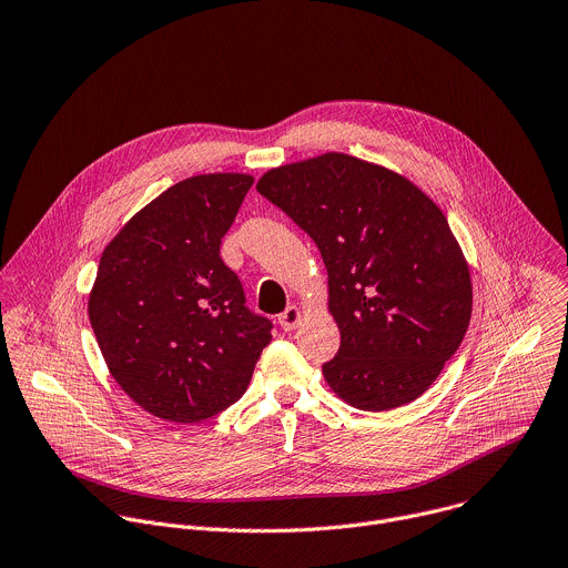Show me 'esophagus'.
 <instances>
[{"label":"esophagus","mask_w":568,"mask_h":568,"mask_svg":"<svg viewBox=\"0 0 568 568\" xmlns=\"http://www.w3.org/2000/svg\"><path fill=\"white\" fill-rule=\"evenodd\" d=\"M301 323H303V312H301V307H296V305H290V307L278 316V325H281L285 332L296 329Z\"/></svg>","instance_id":"1"}]
</instances>
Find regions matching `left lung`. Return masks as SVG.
I'll return each mask as SVG.
<instances>
[{
    "label": "left lung",
    "mask_w": 568,
    "mask_h": 568,
    "mask_svg": "<svg viewBox=\"0 0 568 568\" xmlns=\"http://www.w3.org/2000/svg\"><path fill=\"white\" fill-rule=\"evenodd\" d=\"M256 189L323 256L341 332L323 363L327 386L367 413L422 397L473 312L470 270L444 212L402 173L336 151L270 169Z\"/></svg>",
    "instance_id": "left-lung-1"
}]
</instances>
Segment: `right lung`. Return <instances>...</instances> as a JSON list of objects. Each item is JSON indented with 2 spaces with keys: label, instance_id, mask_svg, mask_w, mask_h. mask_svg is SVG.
<instances>
[{
  "label": "right lung",
  "instance_id": "add662e5",
  "mask_svg": "<svg viewBox=\"0 0 568 568\" xmlns=\"http://www.w3.org/2000/svg\"><path fill=\"white\" fill-rule=\"evenodd\" d=\"M254 178L192 175L142 207L104 247L89 321L118 386L153 417L205 422L236 404L272 341L221 258Z\"/></svg>",
  "mask_w": 568,
  "mask_h": 568
}]
</instances>
